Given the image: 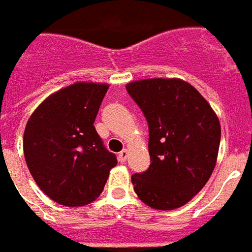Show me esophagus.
Wrapping results in <instances>:
<instances>
[{"label":"esophagus","mask_w":252,"mask_h":252,"mask_svg":"<svg viewBox=\"0 0 252 252\" xmlns=\"http://www.w3.org/2000/svg\"><path fill=\"white\" fill-rule=\"evenodd\" d=\"M126 159H128V151L123 150L120 154H119V160H120L121 163H126Z\"/></svg>","instance_id":"obj_1"}]
</instances>
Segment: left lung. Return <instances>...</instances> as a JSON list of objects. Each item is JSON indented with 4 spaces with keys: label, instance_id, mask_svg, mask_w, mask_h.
<instances>
[{
    "label": "left lung",
    "instance_id": "obj_1",
    "mask_svg": "<svg viewBox=\"0 0 252 252\" xmlns=\"http://www.w3.org/2000/svg\"><path fill=\"white\" fill-rule=\"evenodd\" d=\"M126 91L148 121L150 168L132 175L141 202L155 210L184 206L202 189L215 168L220 123L191 84L180 79H145Z\"/></svg>",
    "mask_w": 252,
    "mask_h": 252
}]
</instances>
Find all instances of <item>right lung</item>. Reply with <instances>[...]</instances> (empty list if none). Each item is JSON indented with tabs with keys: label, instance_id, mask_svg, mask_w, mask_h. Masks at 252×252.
<instances>
[{
	"label": "right lung",
	"instance_id": "right-lung-1",
	"mask_svg": "<svg viewBox=\"0 0 252 252\" xmlns=\"http://www.w3.org/2000/svg\"><path fill=\"white\" fill-rule=\"evenodd\" d=\"M108 88V84L74 83L52 93L28 120V168L41 191L59 204L92 203L117 164L93 126Z\"/></svg>",
	"mask_w": 252,
	"mask_h": 252
}]
</instances>
